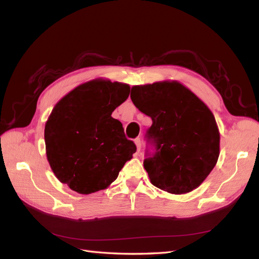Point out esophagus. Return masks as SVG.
I'll use <instances>...</instances> for the list:
<instances>
[{"label":"esophagus","mask_w":259,"mask_h":259,"mask_svg":"<svg viewBox=\"0 0 259 259\" xmlns=\"http://www.w3.org/2000/svg\"><path fill=\"white\" fill-rule=\"evenodd\" d=\"M135 145H136V147H137V150H138V151H140L141 146H142V144H141V139H140V138H136V139H135Z\"/></svg>","instance_id":"esophagus-1"}]
</instances>
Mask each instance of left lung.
<instances>
[{
	"instance_id": "8db88e82",
	"label": "left lung",
	"mask_w": 259,
	"mask_h": 259,
	"mask_svg": "<svg viewBox=\"0 0 259 259\" xmlns=\"http://www.w3.org/2000/svg\"><path fill=\"white\" fill-rule=\"evenodd\" d=\"M131 99L152 119L144 160L151 183L171 194L198 187L220 155V133L211 110L177 81L135 85Z\"/></svg>"
}]
</instances>
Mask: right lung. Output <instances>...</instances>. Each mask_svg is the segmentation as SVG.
Returning <instances> with one entry per match:
<instances>
[{"mask_svg":"<svg viewBox=\"0 0 259 259\" xmlns=\"http://www.w3.org/2000/svg\"><path fill=\"white\" fill-rule=\"evenodd\" d=\"M130 85L96 79L75 88L52 109L45 125L52 171L70 190L88 195L105 190L136 146L112 111L127 100Z\"/></svg>","mask_w":259,"mask_h":259,"instance_id":"right-lung-1","label":"right lung"}]
</instances>
